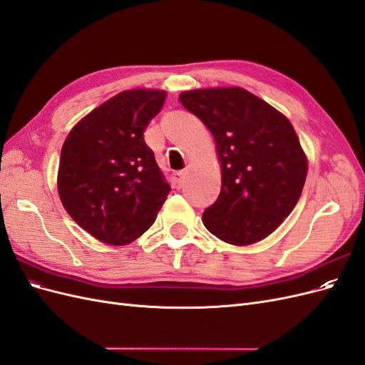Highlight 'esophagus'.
<instances>
[{"instance_id": "1", "label": "esophagus", "mask_w": 365, "mask_h": 365, "mask_svg": "<svg viewBox=\"0 0 365 365\" xmlns=\"http://www.w3.org/2000/svg\"><path fill=\"white\" fill-rule=\"evenodd\" d=\"M184 178H185L184 172H175L172 175V184H173L175 189H181L182 184H184Z\"/></svg>"}]
</instances>
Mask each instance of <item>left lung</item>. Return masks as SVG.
Instances as JSON below:
<instances>
[{
    "mask_svg": "<svg viewBox=\"0 0 365 365\" xmlns=\"http://www.w3.org/2000/svg\"><path fill=\"white\" fill-rule=\"evenodd\" d=\"M181 105L215 137L222 185L202 213L210 233L231 245L269 236L300 200L307 160L289 120L242 88L185 91Z\"/></svg>",
    "mask_w": 365,
    "mask_h": 365,
    "instance_id": "obj_1",
    "label": "left lung"
}]
</instances>
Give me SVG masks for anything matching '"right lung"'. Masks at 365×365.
<instances>
[{
	"instance_id": "add662e5",
	"label": "right lung",
	"mask_w": 365,
	"mask_h": 365,
	"mask_svg": "<svg viewBox=\"0 0 365 365\" xmlns=\"http://www.w3.org/2000/svg\"><path fill=\"white\" fill-rule=\"evenodd\" d=\"M164 101L160 90L120 93L82 118L63 143L61 201L77 225L103 244L138 239L170 192L143 135Z\"/></svg>"
}]
</instances>
